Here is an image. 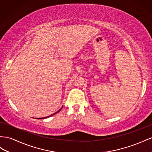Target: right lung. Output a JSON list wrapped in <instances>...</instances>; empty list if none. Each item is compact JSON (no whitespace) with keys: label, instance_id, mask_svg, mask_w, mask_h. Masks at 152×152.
<instances>
[{"label":"right lung","instance_id":"right-lung-1","mask_svg":"<svg viewBox=\"0 0 152 152\" xmlns=\"http://www.w3.org/2000/svg\"><path fill=\"white\" fill-rule=\"evenodd\" d=\"M63 107V106H62ZM62 107L60 108V109L58 110V111H57V112H55V113H53V114H52V115H50V116H46V117H43V118H36V119H45V118H48V117H50V116H53V115H55L56 113H58L60 110H61V109L62 108Z\"/></svg>","mask_w":152,"mask_h":152}]
</instances>
